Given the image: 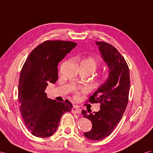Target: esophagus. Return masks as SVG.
Wrapping results in <instances>:
<instances>
[{"mask_svg": "<svg viewBox=\"0 0 153 153\" xmlns=\"http://www.w3.org/2000/svg\"><path fill=\"white\" fill-rule=\"evenodd\" d=\"M72 112L73 113H75V114H79V113H80V110H79V108H78L77 106H76V105H74V106L72 108Z\"/></svg>", "mask_w": 153, "mask_h": 153, "instance_id": "obj_1", "label": "esophagus"}]
</instances>
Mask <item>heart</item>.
Here are the masks:
<instances>
[{"instance_id":"obj_1","label":"heart","mask_w":153,"mask_h":153,"mask_svg":"<svg viewBox=\"0 0 153 153\" xmlns=\"http://www.w3.org/2000/svg\"><path fill=\"white\" fill-rule=\"evenodd\" d=\"M83 63H85L86 65H88L90 67H91V68L92 69L93 72H94L95 70H96L97 67V65H98V62H97V60H96L93 57H89L87 59H86L84 61H82ZM76 97H78V94H77V95L76 96Z\"/></svg>"}]
</instances>
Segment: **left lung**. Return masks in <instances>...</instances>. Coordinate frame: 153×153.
<instances>
[{
  "mask_svg": "<svg viewBox=\"0 0 153 153\" xmlns=\"http://www.w3.org/2000/svg\"><path fill=\"white\" fill-rule=\"evenodd\" d=\"M96 44L109 72L105 83L89 97V102L101 104L100 110L94 114L85 110L81 113L92 123L91 130L85 132L84 136L89 140L98 141L111 134L126 109L130 74L126 61L116 48L102 41L96 42Z\"/></svg>",
  "mask_w": 153,
  "mask_h": 153,
  "instance_id": "obj_1",
  "label": "left lung"
}]
</instances>
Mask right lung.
Instances as JSON below:
<instances>
[{
	"label": "right lung",
	"instance_id": "obj_1",
	"mask_svg": "<svg viewBox=\"0 0 153 153\" xmlns=\"http://www.w3.org/2000/svg\"><path fill=\"white\" fill-rule=\"evenodd\" d=\"M76 46L71 41H45L30 53L22 66L18 92L20 110L26 127L35 136L53 135L62 115L72 111L71 103L49 99L45 91L50 83L57 81L59 62Z\"/></svg>",
	"mask_w": 153,
	"mask_h": 153
}]
</instances>
